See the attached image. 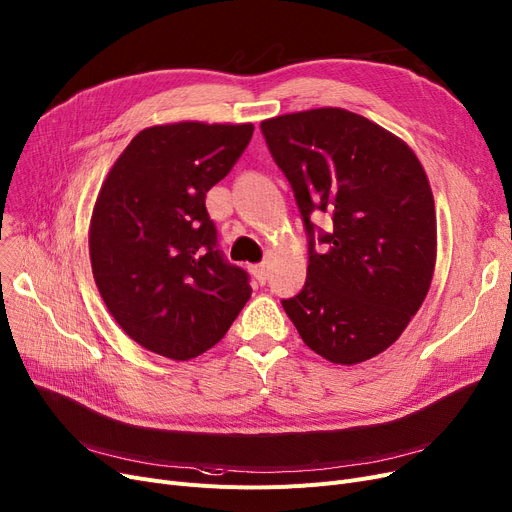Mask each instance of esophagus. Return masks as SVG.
Masks as SVG:
<instances>
[{"label": "esophagus", "instance_id": "obj_1", "mask_svg": "<svg viewBox=\"0 0 512 512\" xmlns=\"http://www.w3.org/2000/svg\"><path fill=\"white\" fill-rule=\"evenodd\" d=\"M250 273H252V277L262 285V283H267V277H269V269L264 267V264L260 262V264H252L250 267Z\"/></svg>", "mask_w": 512, "mask_h": 512}]
</instances>
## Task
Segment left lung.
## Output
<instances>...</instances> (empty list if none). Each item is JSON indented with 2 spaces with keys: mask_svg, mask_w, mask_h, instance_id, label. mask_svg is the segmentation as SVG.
<instances>
[{
  "mask_svg": "<svg viewBox=\"0 0 512 512\" xmlns=\"http://www.w3.org/2000/svg\"><path fill=\"white\" fill-rule=\"evenodd\" d=\"M260 130L309 239L304 288L283 309L327 361L372 359L431 288L437 220L424 168L403 140L344 109L281 115ZM319 211L331 216L330 232L310 220Z\"/></svg>",
  "mask_w": 512,
  "mask_h": 512,
  "instance_id": "1",
  "label": "left lung"
}]
</instances>
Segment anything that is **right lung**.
<instances>
[{"instance_id":"right-lung-1","label":"right lung","mask_w":512,"mask_h":512,"mask_svg":"<svg viewBox=\"0 0 512 512\" xmlns=\"http://www.w3.org/2000/svg\"><path fill=\"white\" fill-rule=\"evenodd\" d=\"M252 134V124L153 126L102 182L90 222L98 292L121 330L157 355L206 353L250 300V275L218 248L206 193Z\"/></svg>"}]
</instances>
